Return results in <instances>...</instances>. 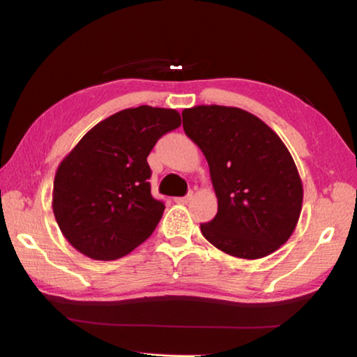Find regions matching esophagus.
Returning <instances> with one entry per match:
<instances>
[{"label":"esophagus","instance_id":"34e87169","mask_svg":"<svg viewBox=\"0 0 357 357\" xmlns=\"http://www.w3.org/2000/svg\"><path fill=\"white\" fill-rule=\"evenodd\" d=\"M192 196H193V193H188L187 196H179V198H174V202H176V204H187L188 201L192 199Z\"/></svg>","mask_w":357,"mask_h":357}]
</instances>
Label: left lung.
<instances>
[{
    "label": "left lung",
    "mask_w": 357,
    "mask_h": 357,
    "mask_svg": "<svg viewBox=\"0 0 357 357\" xmlns=\"http://www.w3.org/2000/svg\"><path fill=\"white\" fill-rule=\"evenodd\" d=\"M185 135L210 167L218 213L201 231L241 259H261L284 245L298 225L304 187L293 156L262 119L238 107L183 110Z\"/></svg>",
    "instance_id": "left-lung-1"
}]
</instances>
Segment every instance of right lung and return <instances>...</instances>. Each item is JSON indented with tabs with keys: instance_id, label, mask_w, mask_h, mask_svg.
I'll return each mask as SVG.
<instances>
[{
	"instance_id": "add662e5",
	"label": "right lung",
	"mask_w": 357,
	"mask_h": 357,
	"mask_svg": "<svg viewBox=\"0 0 357 357\" xmlns=\"http://www.w3.org/2000/svg\"><path fill=\"white\" fill-rule=\"evenodd\" d=\"M179 126L174 109L139 105L98 123L67 153L55 173L52 208L73 248L115 261L153 233L165 207L150 193L147 156Z\"/></svg>"
}]
</instances>
